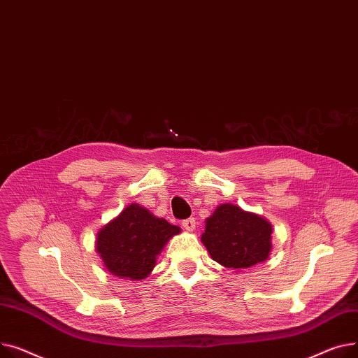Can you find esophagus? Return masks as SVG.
Here are the masks:
<instances>
[{"mask_svg": "<svg viewBox=\"0 0 358 358\" xmlns=\"http://www.w3.org/2000/svg\"><path fill=\"white\" fill-rule=\"evenodd\" d=\"M195 225H196L195 218H186V220L182 221V227H183L186 231H194V229H195Z\"/></svg>", "mask_w": 358, "mask_h": 358, "instance_id": "obj_1", "label": "esophagus"}]
</instances>
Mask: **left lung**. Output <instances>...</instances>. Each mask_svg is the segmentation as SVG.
Listing matches in <instances>:
<instances>
[{"label":"left lung","mask_w":358,"mask_h":358,"mask_svg":"<svg viewBox=\"0 0 358 358\" xmlns=\"http://www.w3.org/2000/svg\"><path fill=\"white\" fill-rule=\"evenodd\" d=\"M271 225L237 205L222 203L206 220L202 243L211 257L228 268H247L264 262L271 250Z\"/></svg>","instance_id":"obj_1"}]
</instances>
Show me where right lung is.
<instances>
[{
    "instance_id": "1",
    "label": "right lung",
    "mask_w": 358,
    "mask_h": 358,
    "mask_svg": "<svg viewBox=\"0 0 358 358\" xmlns=\"http://www.w3.org/2000/svg\"><path fill=\"white\" fill-rule=\"evenodd\" d=\"M179 233V227L131 203L99 231L96 251L114 276L141 280L150 275L164 244Z\"/></svg>"
}]
</instances>
